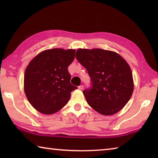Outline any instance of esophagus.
<instances>
[{"mask_svg": "<svg viewBox=\"0 0 158 158\" xmlns=\"http://www.w3.org/2000/svg\"><path fill=\"white\" fill-rule=\"evenodd\" d=\"M78 88H79V90H84V85H79V86Z\"/></svg>", "mask_w": 158, "mask_h": 158, "instance_id": "obj_1", "label": "esophagus"}]
</instances>
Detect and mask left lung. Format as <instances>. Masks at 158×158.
Here are the masks:
<instances>
[{"instance_id":"obj_1","label":"left lung","mask_w":158,"mask_h":158,"mask_svg":"<svg viewBox=\"0 0 158 158\" xmlns=\"http://www.w3.org/2000/svg\"><path fill=\"white\" fill-rule=\"evenodd\" d=\"M76 58L90 77L91 86L83 91L88 104L105 116L121 111L134 90L132 71L126 61L116 52L101 49H79Z\"/></svg>"}]
</instances>
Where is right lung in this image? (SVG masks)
<instances>
[{
  "mask_svg": "<svg viewBox=\"0 0 158 158\" xmlns=\"http://www.w3.org/2000/svg\"><path fill=\"white\" fill-rule=\"evenodd\" d=\"M74 56V49H52L40 53L29 63L24 74V91L37 111L52 114L68 103L71 92L77 89L70 84L68 70Z\"/></svg>",
  "mask_w": 158,
  "mask_h": 158,
  "instance_id": "obj_1",
  "label": "right lung"
}]
</instances>
